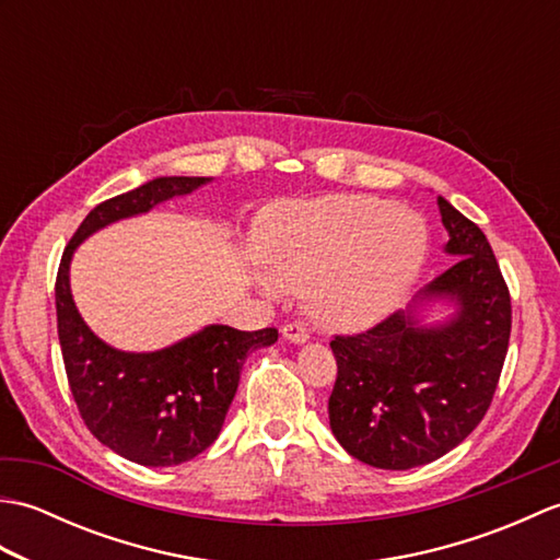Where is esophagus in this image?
<instances>
[{
	"instance_id": "1",
	"label": "esophagus",
	"mask_w": 560,
	"mask_h": 560,
	"mask_svg": "<svg viewBox=\"0 0 560 560\" xmlns=\"http://www.w3.org/2000/svg\"><path fill=\"white\" fill-rule=\"evenodd\" d=\"M281 337L287 339V341H291V343H305V341H307V329H305L301 323L283 325Z\"/></svg>"
}]
</instances>
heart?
Instances as JSON below:
<instances>
[{"label":"heart","instance_id":"b5f03b06","mask_svg":"<svg viewBox=\"0 0 560 560\" xmlns=\"http://www.w3.org/2000/svg\"><path fill=\"white\" fill-rule=\"evenodd\" d=\"M255 253L261 293H303L319 327L349 331L375 325L407 295L428 257V229L380 197L279 201L259 213Z\"/></svg>","mask_w":560,"mask_h":560}]
</instances>
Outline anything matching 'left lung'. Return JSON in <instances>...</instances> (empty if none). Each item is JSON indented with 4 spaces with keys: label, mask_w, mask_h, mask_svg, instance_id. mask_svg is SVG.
I'll return each instance as SVG.
<instances>
[{
    "label": "left lung",
    "mask_w": 560,
    "mask_h": 560,
    "mask_svg": "<svg viewBox=\"0 0 560 560\" xmlns=\"http://www.w3.org/2000/svg\"><path fill=\"white\" fill-rule=\"evenodd\" d=\"M438 209L452 267L385 323L329 343L339 368L329 428L377 469H413L457 447L491 407L508 353L510 293L493 249L445 197Z\"/></svg>",
    "instance_id": "1"
}]
</instances>
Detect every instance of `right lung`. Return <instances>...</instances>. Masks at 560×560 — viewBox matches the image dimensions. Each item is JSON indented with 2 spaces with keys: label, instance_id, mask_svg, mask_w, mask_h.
<instances>
[{
  "label": "right lung",
  "instance_id": "1",
  "mask_svg": "<svg viewBox=\"0 0 560 560\" xmlns=\"http://www.w3.org/2000/svg\"><path fill=\"white\" fill-rule=\"evenodd\" d=\"M207 183L211 177H153L103 201L81 221L57 271V335L81 419L105 447L144 467H175L219 438L245 359L271 347L279 331L207 325L159 351L115 349L83 323L69 267L77 247L105 225L141 217Z\"/></svg>",
  "mask_w": 560,
  "mask_h": 560
}]
</instances>
